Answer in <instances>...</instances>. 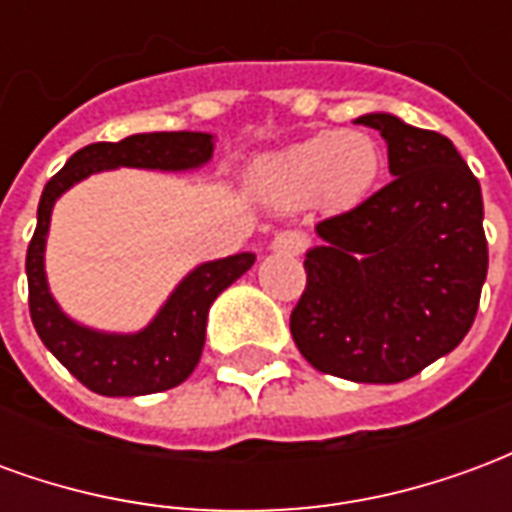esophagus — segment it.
I'll list each match as a JSON object with an SVG mask.
<instances>
[{
    "label": "esophagus",
    "instance_id": "34e87169",
    "mask_svg": "<svg viewBox=\"0 0 512 512\" xmlns=\"http://www.w3.org/2000/svg\"><path fill=\"white\" fill-rule=\"evenodd\" d=\"M271 249L277 255H301L307 249V235L299 233V230H282V233L274 235Z\"/></svg>",
    "mask_w": 512,
    "mask_h": 512
}]
</instances>
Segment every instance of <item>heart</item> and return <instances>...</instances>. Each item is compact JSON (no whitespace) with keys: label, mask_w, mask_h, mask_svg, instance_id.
<instances>
[{"label":"heart","mask_w":512,"mask_h":512,"mask_svg":"<svg viewBox=\"0 0 512 512\" xmlns=\"http://www.w3.org/2000/svg\"><path fill=\"white\" fill-rule=\"evenodd\" d=\"M384 169V153L373 134L323 131L304 142L263 156L252 169V189L271 205L351 208L373 191Z\"/></svg>","instance_id":"1"}]
</instances>
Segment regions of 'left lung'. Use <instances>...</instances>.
<instances>
[{
  "label": "left lung",
  "mask_w": 512,
  "mask_h": 512,
  "mask_svg": "<svg viewBox=\"0 0 512 512\" xmlns=\"http://www.w3.org/2000/svg\"><path fill=\"white\" fill-rule=\"evenodd\" d=\"M354 123L381 131L392 180L315 227L290 334L321 373L397 384L472 329L488 274L483 194L447 136L389 112Z\"/></svg>",
  "instance_id": "obj_1"
}]
</instances>
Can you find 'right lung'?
<instances>
[{
  "label": "right lung",
  "instance_id": "obj_1",
  "mask_svg": "<svg viewBox=\"0 0 512 512\" xmlns=\"http://www.w3.org/2000/svg\"><path fill=\"white\" fill-rule=\"evenodd\" d=\"M211 158L213 136L202 131H153L126 136L120 142H95L76 150L40 194L38 227L27 249L29 315L43 345L98 395H153L183 384L200 362L211 304L255 266V255L238 252L200 263L180 279L145 329L101 332L73 321L51 296L46 238L54 202L95 172L120 167L189 172L205 167Z\"/></svg>",
  "mask_w": 512,
  "mask_h": 512
}]
</instances>
